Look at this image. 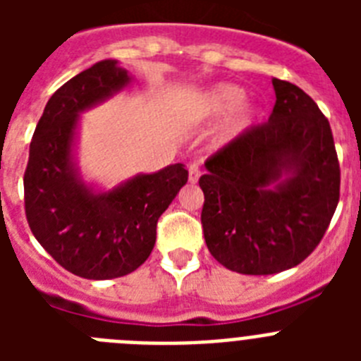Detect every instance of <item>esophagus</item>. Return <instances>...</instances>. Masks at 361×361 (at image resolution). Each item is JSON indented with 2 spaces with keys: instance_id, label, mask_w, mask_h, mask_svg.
<instances>
[{
  "instance_id": "1",
  "label": "esophagus",
  "mask_w": 361,
  "mask_h": 361,
  "mask_svg": "<svg viewBox=\"0 0 361 361\" xmlns=\"http://www.w3.org/2000/svg\"><path fill=\"white\" fill-rule=\"evenodd\" d=\"M200 177V168L197 164L190 166V183L195 184Z\"/></svg>"
}]
</instances>
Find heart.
Here are the masks:
<instances>
[{"label":"heart","mask_w":361,"mask_h":361,"mask_svg":"<svg viewBox=\"0 0 361 361\" xmlns=\"http://www.w3.org/2000/svg\"><path fill=\"white\" fill-rule=\"evenodd\" d=\"M245 92L233 82H219L197 97L193 104V116L200 121H216L229 116L220 124L213 137V148L224 149L240 141L250 133L257 123L258 110L251 104H244Z\"/></svg>","instance_id":"b5f03b06"}]
</instances>
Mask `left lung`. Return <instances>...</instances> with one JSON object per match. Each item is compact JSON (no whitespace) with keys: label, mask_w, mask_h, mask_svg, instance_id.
Instances as JSON below:
<instances>
[{"label":"left lung","mask_w":361,"mask_h":361,"mask_svg":"<svg viewBox=\"0 0 361 361\" xmlns=\"http://www.w3.org/2000/svg\"><path fill=\"white\" fill-rule=\"evenodd\" d=\"M264 126L206 161L204 238L216 262L242 275H275L312 253L340 199L329 121L288 81Z\"/></svg>","instance_id":"8db88e82"}]
</instances>
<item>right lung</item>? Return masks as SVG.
I'll use <instances>...</instances> for the list:
<instances>
[{"mask_svg":"<svg viewBox=\"0 0 361 361\" xmlns=\"http://www.w3.org/2000/svg\"><path fill=\"white\" fill-rule=\"evenodd\" d=\"M132 81L117 59L82 70L54 92L32 137L23 178L28 226L43 250L81 279H119L142 266L159 216L188 183L183 164L137 173L111 190L81 173V114Z\"/></svg>","mask_w":361,"mask_h":361,"instance_id":"add662e5","label":"right lung"}]
</instances>
